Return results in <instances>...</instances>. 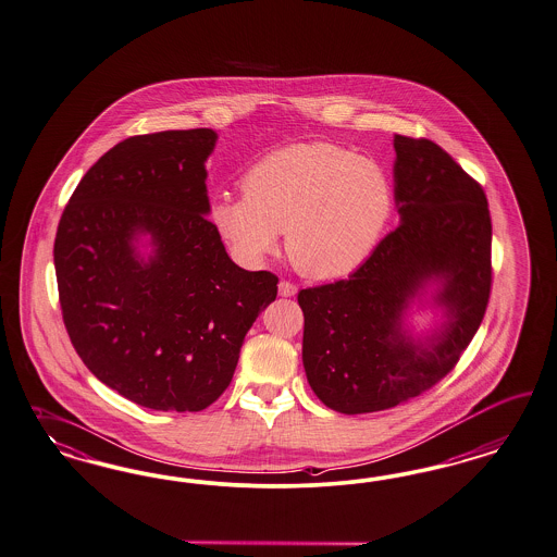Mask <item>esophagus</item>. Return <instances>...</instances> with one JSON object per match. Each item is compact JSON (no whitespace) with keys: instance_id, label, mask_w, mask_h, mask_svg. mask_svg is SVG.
Here are the masks:
<instances>
[{"instance_id":"obj_1","label":"esophagus","mask_w":557,"mask_h":557,"mask_svg":"<svg viewBox=\"0 0 557 557\" xmlns=\"http://www.w3.org/2000/svg\"><path fill=\"white\" fill-rule=\"evenodd\" d=\"M277 288H280V296H282V298H292V296L298 294V288H296L292 282H286V280H282Z\"/></svg>"}]
</instances>
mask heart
Instances as JSON below:
<instances>
[{"mask_svg": "<svg viewBox=\"0 0 557 557\" xmlns=\"http://www.w3.org/2000/svg\"><path fill=\"white\" fill-rule=\"evenodd\" d=\"M243 189L211 206V224L232 252L243 263H261L286 232L292 263L317 280L358 268L393 210L383 166L325 141L268 153L245 174Z\"/></svg>", "mask_w": 557, "mask_h": 557, "instance_id": "1", "label": "heart"}]
</instances>
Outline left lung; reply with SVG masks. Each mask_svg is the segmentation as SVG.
Returning <instances> with one entry per match:
<instances>
[{"instance_id": "obj_1", "label": "left lung", "mask_w": 557, "mask_h": 557, "mask_svg": "<svg viewBox=\"0 0 557 557\" xmlns=\"http://www.w3.org/2000/svg\"><path fill=\"white\" fill-rule=\"evenodd\" d=\"M399 226L347 280L300 289L302 364L314 395L356 416L444 379L478 333L492 286V220L480 185L430 139L395 135ZM433 323L418 332L412 308Z\"/></svg>"}]
</instances>
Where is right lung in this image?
<instances>
[{
	"label": "right lung",
	"instance_id": "right-lung-1",
	"mask_svg": "<svg viewBox=\"0 0 557 557\" xmlns=\"http://www.w3.org/2000/svg\"><path fill=\"white\" fill-rule=\"evenodd\" d=\"M213 129L135 135L84 174L59 220L63 323L100 383L156 411H201L231 384L277 296L208 220Z\"/></svg>",
	"mask_w": 557,
	"mask_h": 557
}]
</instances>
